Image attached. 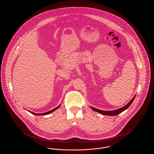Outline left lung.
<instances>
[{
  "instance_id": "8db88e82",
  "label": "left lung",
  "mask_w": 154,
  "mask_h": 154,
  "mask_svg": "<svg viewBox=\"0 0 154 154\" xmlns=\"http://www.w3.org/2000/svg\"><path fill=\"white\" fill-rule=\"evenodd\" d=\"M135 96L134 95L133 97V98H132V100L130 101V102L127 104L125 106L122 107V108H120L119 109H117V110H112V111H103V110H99V109H95V108H94V107H91L92 110L95 111H97L101 114H103V115H107V116H116L119 114H120V112H123V111H125V110H126L127 109H128V107L131 105V104L132 103V102L133 101L134 98H135Z\"/></svg>"
}]
</instances>
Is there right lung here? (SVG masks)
Returning <instances> with one entry per match:
<instances>
[{"label":"right lung","mask_w":154,"mask_h":154,"mask_svg":"<svg viewBox=\"0 0 154 154\" xmlns=\"http://www.w3.org/2000/svg\"><path fill=\"white\" fill-rule=\"evenodd\" d=\"M60 106H59L58 107H57L56 108H55V109H53V110H50V111H47V112H44V113H41V114H37V113H34V112H32V111H29V112H31V113H32V114H34V115H37V116H42V115H47V114H50V113H51V112H53L54 111H55V110H57V109H59V107H60Z\"/></svg>","instance_id":"add662e5"}]
</instances>
